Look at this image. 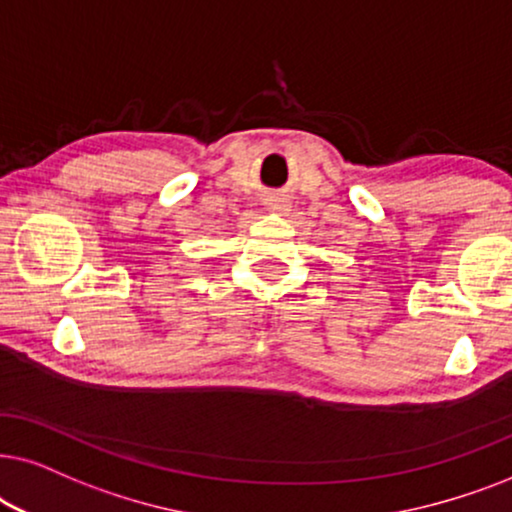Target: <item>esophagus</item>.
Wrapping results in <instances>:
<instances>
[{
	"mask_svg": "<svg viewBox=\"0 0 512 512\" xmlns=\"http://www.w3.org/2000/svg\"><path fill=\"white\" fill-rule=\"evenodd\" d=\"M267 208L274 210V213H285V210H290V201L288 199H269Z\"/></svg>",
	"mask_w": 512,
	"mask_h": 512,
	"instance_id": "obj_1",
	"label": "esophagus"
}]
</instances>
